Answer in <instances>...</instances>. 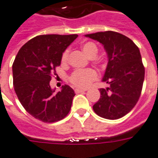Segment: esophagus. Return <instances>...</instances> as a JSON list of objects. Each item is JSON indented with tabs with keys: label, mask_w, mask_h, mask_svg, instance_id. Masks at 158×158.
I'll return each mask as SVG.
<instances>
[{
	"label": "esophagus",
	"mask_w": 158,
	"mask_h": 158,
	"mask_svg": "<svg viewBox=\"0 0 158 158\" xmlns=\"http://www.w3.org/2000/svg\"><path fill=\"white\" fill-rule=\"evenodd\" d=\"M87 91V89H80V88H75V93H81V92H84Z\"/></svg>",
	"instance_id": "obj_1"
}]
</instances>
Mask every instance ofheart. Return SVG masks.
<instances>
[{"label":"heart","instance_id":"b5f03b06","mask_svg":"<svg viewBox=\"0 0 158 158\" xmlns=\"http://www.w3.org/2000/svg\"><path fill=\"white\" fill-rule=\"evenodd\" d=\"M84 54L91 59H94L98 53V48L95 43L91 42H85L82 46ZM68 59V50H66L62 55V62L66 63ZM98 78V73L91 68L76 70L70 75L69 80L73 85L80 88H86Z\"/></svg>","mask_w":158,"mask_h":158}]
</instances>
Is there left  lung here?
Wrapping results in <instances>:
<instances>
[{
  "label": "left lung",
  "mask_w": 158,
  "mask_h": 158,
  "mask_svg": "<svg viewBox=\"0 0 158 158\" xmlns=\"http://www.w3.org/2000/svg\"><path fill=\"white\" fill-rule=\"evenodd\" d=\"M86 37L104 45L108 63L100 88V98L93 105L98 116L108 120L123 117L134 108L142 91L144 67L140 50L128 37L115 31L98 32Z\"/></svg>",
  "instance_id": "1"
}]
</instances>
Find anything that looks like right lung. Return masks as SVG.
<instances>
[{
	"instance_id": "1",
	"label": "right lung",
	"mask_w": 158,
	"mask_h": 158,
	"mask_svg": "<svg viewBox=\"0 0 158 158\" xmlns=\"http://www.w3.org/2000/svg\"><path fill=\"white\" fill-rule=\"evenodd\" d=\"M77 34H44L22 46L13 63L14 87L26 112L45 123H54L67 116L75 96L70 86L54 92L50 81L59 67L62 55Z\"/></svg>"
}]
</instances>
